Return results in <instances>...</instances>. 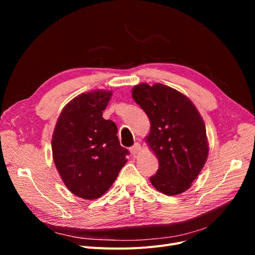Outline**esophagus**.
<instances>
[{"instance_id":"obj_1","label":"esophagus","mask_w":255,"mask_h":255,"mask_svg":"<svg viewBox=\"0 0 255 255\" xmlns=\"http://www.w3.org/2000/svg\"><path fill=\"white\" fill-rule=\"evenodd\" d=\"M129 150H130V152H131L132 155H136V154H138L139 151L141 150V146H140V144H139L138 142H135L134 144H133V145L131 146V148H130Z\"/></svg>"}]
</instances>
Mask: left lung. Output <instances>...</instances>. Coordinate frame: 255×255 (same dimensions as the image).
<instances>
[{
  "label": "left lung",
  "instance_id": "obj_1",
  "mask_svg": "<svg viewBox=\"0 0 255 255\" xmlns=\"http://www.w3.org/2000/svg\"><path fill=\"white\" fill-rule=\"evenodd\" d=\"M132 97L151 122L145 141L159 161L156 175L150 178L152 185L166 195L183 193L208 158L202 116L184 94L162 84H139L132 89Z\"/></svg>",
  "mask_w": 255,
  "mask_h": 255
}]
</instances>
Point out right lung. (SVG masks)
Listing matches in <instances>:
<instances>
[{
  "label": "right lung",
  "instance_id": "1",
  "mask_svg": "<svg viewBox=\"0 0 255 255\" xmlns=\"http://www.w3.org/2000/svg\"><path fill=\"white\" fill-rule=\"evenodd\" d=\"M111 91L80 94L67 104L51 139L52 157L60 176L73 194L85 199L103 195L127 162L118 128L102 118Z\"/></svg>",
  "mask_w": 255,
  "mask_h": 255
}]
</instances>
